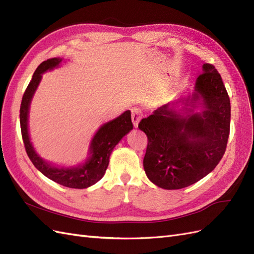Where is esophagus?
Returning <instances> with one entry per match:
<instances>
[{"label": "esophagus", "mask_w": 254, "mask_h": 254, "mask_svg": "<svg viewBox=\"0 0 254 254\" xmlns=\"http://www.w3.org/2000/svg\"><path fill=\"white\" fill-rule=\"evenodd\" d=\"M142 117V111L139 107H133L132 108V121L135 127H138V123Z\"/></svg>", "instance_id": "1"}]
</instances>
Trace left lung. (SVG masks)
<instances>
[{
    "label": "left lung",
    "instance_id": "obj_1",
    "mask_svg": "<svg viewBox=\"0 0 254 254\" xmlns=\"http://www.w3.org/2000/svg\"><path fill=\"white\" fill-rule=\"evenodd\" d=\"M191 98L167 103L141 119L148 146L143 168L148 179L164 190H181L212 172L226 152L230 134L231 105L220 74L211 64H203ZM201 101L204 111L187 109ZM186 104L182 112L174 106Z\"/></svg>",
    "mask_w": 254,
    "mask_h": 254
}]
</instances>
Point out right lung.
Wrapping results in <instances>:
<instances>
[{
  "label": "right lung",
  "mask_w": 254,
  "mask_h": 254,
  "mask_svg": "<svg viewBox=\"0 0 254 254\" xmlns=\"http://www.w3.org/2000/svg\"><path fill=\"white\" fill-rule=\"evenodd\" d=\"M62 59H50L41 63L28 84L24 92L22 102L20 106V126L22 139L26 153L30 157L34 166L42 175H45L50 180L59 183L63 186L70 188H78L83 190L103 178L110 163V156L113 149L115 148L123 136H126L133 128V123L131 119V112L127 111L120 115L116 119L106 122L101 127L90 143L89 157L87 161L78 165L76 167L59 168L47 163L42 159L32 146L28 134V111L34 93L41 81L42 73L48 70H52L60 66Z\"/></svg>",
  "instance_id": "add662e5"
}]
</instances>
